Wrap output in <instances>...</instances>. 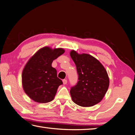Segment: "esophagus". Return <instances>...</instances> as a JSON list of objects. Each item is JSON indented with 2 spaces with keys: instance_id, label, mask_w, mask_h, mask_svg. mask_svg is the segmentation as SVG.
<instances>
[{
  "instance_id": "obj_1",
  "label": "esophagus",
  "mask_w": 135,
  "mask_h": 135,
  "mask_svg": "<svg viewBox=\"0 0 135 135\" xmlns=\"http://www.w3.org/2000/svg\"><path fill=\"white\" fill-rule=\"evenodd\" d=\"M62 81H63V84H66L67 83H68V81H67L66 79H64L62 80Z\"/></svg>"
}]
</instances>
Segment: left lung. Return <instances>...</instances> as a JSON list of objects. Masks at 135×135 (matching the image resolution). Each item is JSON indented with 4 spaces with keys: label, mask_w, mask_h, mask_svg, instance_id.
<instances>
[{
    "label": "left lung",
    "mask_w": 135,
    "mask_h": 135,
    "mask_svg": "<svg viewBox=\"0 0 135 135\" xmlns=\"http://www.w3.org/2000/svg\"><path fill=\"white\" fill-rule=\"evenodd\" d=\"M78 74V81L71 88V99L78 105L91 107L103 100L108 90L109 80L105 69L94 57L86 54L70 53Z\"/></svg>",
    "instance_id": "left-lung-1"
}]
</instances>
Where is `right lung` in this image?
<instances>
[{"label":"right lung","mask_w":135,"mask_h":135,"mask_svg":"<svg viewBox=\"0 0 135 135\" xmlns=\"http://www.w3.org/2000/svg\"><path fill=\"white\" fill-rule=\"evenodd\" d=\"M65 52L62 48L45 46L38 50L26 64L22 73L24 91L35 102L46 103L54 100L62 81L52 67L53 60Z\"/></svg>","instance_id":"add662e5"}]
</instances>
